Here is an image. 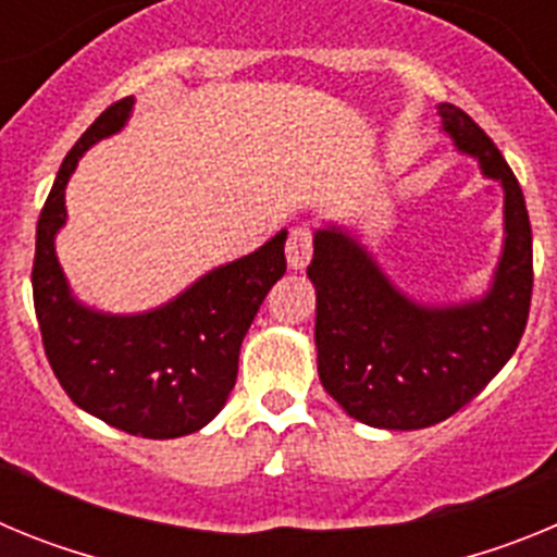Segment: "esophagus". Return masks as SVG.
<instances>
[{
    "instance_id": "esophagus-1",
    "label": "esophagus",
    "mask_w": 557,
    "mask_h": 557,
    "mask_svg": "<svg viewBox=\"0 0 557 557\" xmlns=\"http://www.w3.org/2000/svg\"><path fill=\"white\" fill-rule=\"evenodd\" d=\"M309 256H312V228L307 223L293 225L287 236V262L293 270L307 268Z\"/></svg>"
}]
</instances>
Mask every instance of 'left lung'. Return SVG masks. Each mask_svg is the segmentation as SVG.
Instances as JSON below:
<instances>
[{
	"label": "left lung",
	"mask_w": 557,
	"mask_h": 557,
	"mask_svg": "<svg viewBox=\"0 0 557 557\" xmlns=\"http://www.w3.org/2000/svg\"><path fill=\"white\" fill-rule=\"evenodd\" d=\"M462 152L505 189V250L491 293L462 307H421L337 228L314 234V343L329 396L379 430H424L466 407L513 357L533 298V231L508 161L462 108L441 102Z\"/></svg>",
	"instance_id": "obj_1"
}]
</instances>
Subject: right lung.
<instances>
[{
    "label": "right lung",
    "instance_id": "obj_1",
    "mask_svg": "<svg viewBox=\"0 0 557 557\" xmlns=\"http://www.w3.org/2000/svg\"><path fill=\"white\" fill-rule=\"evenodd\" d=\"M131 106L133 97L108 106L63 159L38 218L33 301L44 351L66 396L116 430L164 441L198 432L223 410L243 337L287 270V231L152 312L120 318L81 307L55 259V231L66 220L63 189L77 159L120 131Z\"/></svg>",
    "mask_w": 557,
    "mask_h": 557
}]
</instances>
